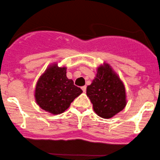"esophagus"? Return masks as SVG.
<instances>
[{
  "mask_svg": "<svg viewBox=\"0 0 160 160\" xmlns=\"http://www.w3.org/2000/svg\"><path fill=\"white\" fill-rule=\"evenodd\" d=\"M82 90H83V92H86V90H87V87L86 86L82 87Z\"/></svg>",
  "mask_w": 160,
  "mask_h": 160,
  "instance_id": "1",
  "label": "esophagus"
}]
</instances>
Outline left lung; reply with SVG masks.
Returning <instances> with one entry per match:
<instances>
[{"label": "left lung", "instance_id": "8db88e82", "mask_svg": "<svg viewBox=\"0 0 160 160\" xmlns=\"http://www.w3.org/2000/svg\"><path fill=\"white\" fill-rule=\"evenodd\" d=\"M87 95L98 116L110 118L126 107L125 88L109 65L98 68L96 77L87 88Z\"/></svg>", "mask_w": 160, "mask_h": 160}]
</instances>
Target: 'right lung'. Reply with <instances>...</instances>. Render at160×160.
I'll return each instance as SVG.
<instances>
[{
    "label": "right lung",
    "mask_w": 160,
    "mask_h": 160,
    "mask_svg": "<svg viewBox=\"0 0 160 160\" xmlns=\"http://www.w3.org/2000/svg\"><path fill=\"white\" fill-rule=\"evenodd\" d=\"M82 90L66 76V68L50 67L37 82L35 98L39 107L54 115L65 112Z\"/></svg>",
    "instance_id": "1"
}]
</instances>
